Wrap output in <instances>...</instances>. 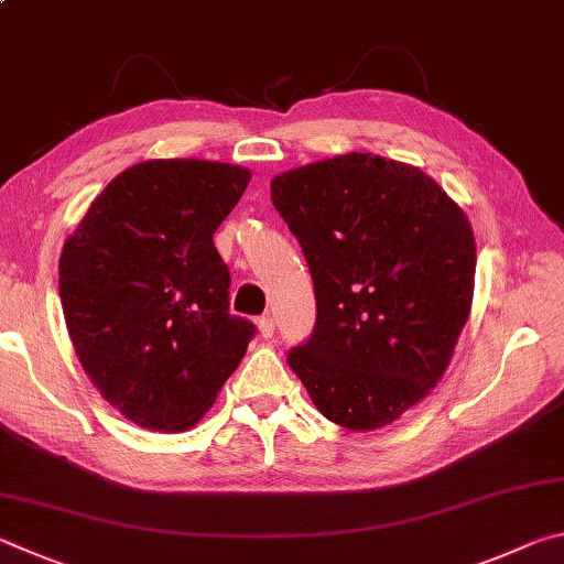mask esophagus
<instances>
[{"instance_id": "esophagus-1", "label": "esophagus", "mask_w": 564, "mask_h": 564, "mask_svg": "<svg viewBox=\"0 0 564 564\" xmlns=\"http://www.w3.org/2000/svg\"><path fill=\"white\" fill-rule=\"evenodd\" d=\"M257 329H260V334H262L264 339H272L274 319L272 317H260V319H257Z\"/></svg>"}]
</instances>
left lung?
Returning <instances> with one entry per match:
<instances>
[{
  "label": "left lung",
  "mask_w": 564,
  "mask_h": 564,
  "mask_svg": "<svg viewBox=\"0 0 564 564\" xmlns=\"http://www.w3.org/2000/svg\"><path fill=\"white\" fill-rule=\"evenodd\" d=\"M270 191L317 297L292 371L337 426H389L441 381L468 322L476 237L466 213L421 167L371 153L294 167Z\"/></svg>",
  "instance_id": "1"
}]
</instances>
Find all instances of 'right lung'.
I'll use <instances>...</instances> for the list:
<instances>
[{
  "label": "right lung",
  "mask_w": 564,
  "mask_h": 564,
  "mask_svg": "<svg viewBox=\"0 0 564 564\" xmlns=\"http://www.w3.org/2000/svg\"><path fill=\"white\" fill-rule=\"evenodd\" d=\"M252 173L171 158L116 175L58 260L68 337L94 387L148 431H185L213 406L254 337L230 314L213 235Z\"/></svg>",
  "instance_id": "1"
}]
</instances>
